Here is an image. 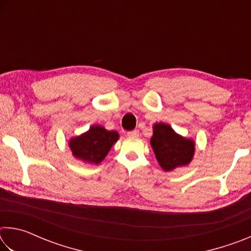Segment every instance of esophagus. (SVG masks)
Wrapping results in <instances>:
<instances>
[{"mask_svg": "<svg viewBox=\"0 0 251 251\" xmlns=\"http://www.w3.org/2000/svg\"><path fill=\"white\" fill-rule=\"evenodd\" d=\"M138 135H139V131L137 129H134L127 133V136H128V137H137Z\"/></svg>", "mask_w": 251, "mask_h": 251, "instance_id": "obj_1", "label": "esophagus"}]
</instances>
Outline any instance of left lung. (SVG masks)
Wrapping results in <instances>:
<instances>
[{
    "mask_svg": "<svg viewBox=\"0 0 251 251\" xmlns=\"http://www.w3.org/2000/svg\"><path fill=\"white\" fill-rule=\"evenodd\" d=\"M151 146L159 166L165 172L188 166L194 158L196 143L173 129L165 123H155L152 125Z\"/></svg>",
    "mask_w": 251,
    "mask_h": 251,
    "instance_id": "1",
    "label": "left lung"
}]
</instances>
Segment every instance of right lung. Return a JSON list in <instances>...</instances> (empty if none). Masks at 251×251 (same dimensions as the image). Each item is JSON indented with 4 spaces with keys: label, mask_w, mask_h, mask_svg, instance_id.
Masks as SVG:
<instances>
[{
    "label": "right lung",
    "mask_w": 251,
    "mask_h": 251,
    "mask_svg": "<svg viewBox=\"0 0 251 251\" xmlns=\"http://www.w3.org/2000/svg\"><path fill=\"white\" fill-rule=\"evenodd\" d=\"M118 138L117 131L107 130L100 125H92L85 133L70 138L69 147L74 158L84 164L100 165Z\"/></svg>",
    "instance_id": "obj_1"
}]
</instances>
